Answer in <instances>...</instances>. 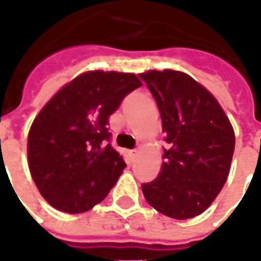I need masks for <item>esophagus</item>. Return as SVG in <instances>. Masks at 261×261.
<instances>
[{
    "label": "esophagus",
    "mask_w": 261,
    "mask_h": 261,
    "mask_svg": "<svg viewBox=\"0 0 261 261\" xmlns=\"http://www.w3.org/2000/svg\"><path fill=\"white\" fill-rule=\"evenodd\" d=\"M127 158H128V161H130V162H133V161H134V158H136V153H137V151L136 149H127Z\"/></svg>",
    "instance_id": "34e87169"
}]
</instances>
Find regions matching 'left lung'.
<instances>
[{"mask_svg": "<svg viewBox=\"0 0 261 261\" xmlns=\"http://www.w3.org/2000/svg\"><path fill=\"white\" fill-rule=\"evenodd\" d=\"M158 106L164 164L158 177L142 185L149 205L175 219L204 213L228 179L235 149L229 120L210 92L179 71L140 74Z\"/></svg>", "mask_w": 261, "mask_h": 261, "instance_id": "obj_1", "label": "left lung"}]
</instances>
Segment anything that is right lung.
I'll return each mask as SVG.
<instances>
[{"label":"right lung","instance_id":"obj_1","mask_svg":"<svg viewBox=\"0 0 261 261\" xmlns=\"http://www.w3.org/2000/svg\"><path fill=\"white\" fill-rule=\"evenodd\" d=\"M141 85L134 74L85 72L37 114L28 137L29 169L51 207L85 213L108 196L125 168L110 144L109 117Z\"/></svg>","mask_w":261,"mask_h":261}]
</instances>
